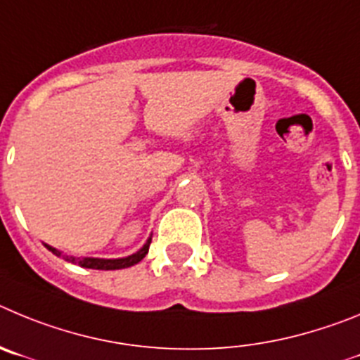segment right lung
<instances>
[{"label":"right lung","mask_w":360,"mask_h":360,"mask_svg":"<svg viewBox=\"0 0 360 360\" xmlns=\"http://www.w3.org/2000/svg\"><path fill=\"white\" fill-rule=\"evenodd\" d=\"M152 238H148L147 244L140 249L138 252L131 255V257H125V258H112V260H108V258H75V257H68V255H63L59 249L51 248V245L44 244L51 252H53L55 257H63L66 262H71V264H79L80 267H86V269H98V271H115V269H125V267H131V265L138 264L145 258V255L148 252V245H150Z\"/></svg>","instance_id":"add662e5"}]
</instances>
